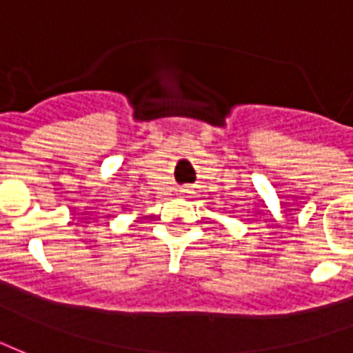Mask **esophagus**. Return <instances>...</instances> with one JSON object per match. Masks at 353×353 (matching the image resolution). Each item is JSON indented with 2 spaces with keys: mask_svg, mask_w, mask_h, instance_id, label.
Here are the masks:
<instances>
[{
  "mask_svg": "<svg viewBox=\"0 0 353 353\" xmlns=\"http://www.w3.org/2000/svg\"><path fill=\"white\" fill-rule=\"evenodd\" d=\"M182 192H184V194H186V192H188V188H182Z\"/></svg>",
  "mask_w": 353,
  "mask_h": 353,
  "instance_id": "obj_1",
  "label": "esophagus"
}]
</instances>
